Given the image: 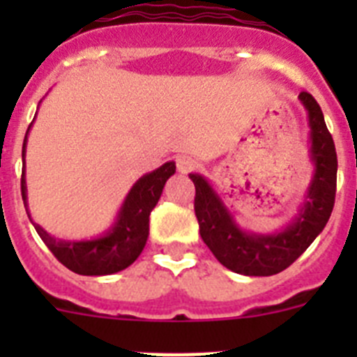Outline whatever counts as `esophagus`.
Segmentation results:
<instances>
[{
    "label": "esophagus",
    "instance_id": "esophagus-1",
    "mask_svg": "<svg viewBox=\"0 0 357 357\" xmlns=\"http://www.w3.org/2000/svg\"><path fill=\"white\" fill-rule=\"evenodd\" d=\"M195 168H197V160L191 159V157L182 155L176 159V169H178V173H189Z\"/></svg>",
    "mask_w": 357,
    "mask_h": 357
}]
</instances>
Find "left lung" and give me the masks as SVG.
<instances>
[{
    "label": "left lung",
    "instance_id": "1",
    "mask_svg": "<svg viewBox=\"0 0 357 357\" xmlns=\"http://www.w3.org/2000/svg\"><path fill=\"white\" fill-rule=\"evenodd\" d=\"M307 110L311 128V159L314 175L305 195L304 206L291 223L275 234H254L236 225L232 214L214 193L209 182L198 173H189L193 181L195 214L200 236L225 268L241 275L268 277L282 272L295 263L329 222L336 197L338 157L320 105L309 93L298 94Z\"/></svg>",
    "mask_w": 357,
    "mask_h": 357
}]
</instances>
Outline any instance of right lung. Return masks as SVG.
Returning a JSON list of instances; mask_svg holds the SVG:
<instances>
[{
	"label": "right lung",
	"mask_w": 357,
	"mask_h": 357,
	"mask_svg": "<svg viewBox=\"0 0 357 357\" xmlns=\"http://www.w3.org/2000/svg\"><path fill=\"white\" fill-rule=\"evenodd\" d=\"M30 130V127H28ZM28 132L24 135L23 157ZM175 173V162H166L141 176L132 185L119 209L116 223L102 238L89 241H64L50 236L39 223H33L44 245L56 259L78 275H110L130 266L143 252L150 230V213L157 206L166 181ZM21 195L26 207V181L21 175ZM28 213V211H26ZM30 218V214H28Z\"/></svg>",
	"instance_id": "right-lung-1"
}]
</instances>
